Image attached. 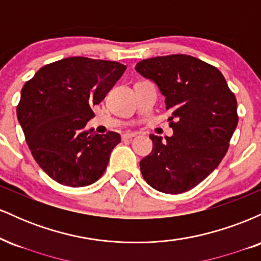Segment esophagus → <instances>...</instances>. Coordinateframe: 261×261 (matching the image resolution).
Returning <instances> with one entry per match:
<instances>
[{"mask_svg": "<svg viewBox=\"0 0 261 261\" xmlns=\"http://www.w3.org/2000/svg\"><path fill=\"white\" fill-rule=\"evenodd\" d=\"M136 136V134H131V133H126L122 135V140H131Z\"/></svg>", "mask_w": 261, "mask_h": 261, "instance_id": "34e87169", "label": "esophagus"}]
</instances>
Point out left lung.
Wrapping results in <instances>:
<instances>
[{
	"mask_svg": "<svg viewBox=\"0 0 261 261\" xmlns=\"http://www.w3.org/2000/svg\"><path fill=\"white\" fill-rule=\"evenodd\" d=\"M135 70L152 80L172 110L173 136L149 135L153 149L140 162L143 179L155 190L181 194L217 168L238 124L237 99L215 66L190 55L142 60Z\"/></svg>",
	"mask_w": 261,
	"mask_h": 261,
	"instance_id": "obj_1",
	"label": "left lung"
}]
</instances>
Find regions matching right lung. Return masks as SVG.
Masks as SVG:
<instances>
[{
	"mask_svg": "<svg viewBox=\"0 0 261 261\" xmlns=\"http://www.w3.org/2000/svg\"><path fill=\"white\" fill-rule=\"evenodd\" d=\"M125 70L116 61L74 56L43 66L23 86L18 121L35 162L55 181L87 187L106 172L120 135L86 125Z\"/></svg>",
	"mask_w": 261,
	"mask_h": 261,
	"instance_id": "right-lung-1",
	"label": "right lung"
}]
</instances>
